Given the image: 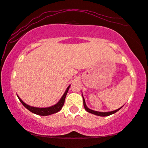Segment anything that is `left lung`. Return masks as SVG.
<instances>
[{"label": "left lung", "mask_w": 148, "mask_h": 148, "mask_svg": "<svg viewBox=\"0 0 148 148\" xmlns=\"http://www.w3.org/2000/svg\"><path fill=\"white\" fill-rule=\"evenodd\" d=\"M83 106H84V108L85 110H86L88 112H90L91 114H95V115H97V116H110L111 114H114L116 112H118L119 110L123 108V106L121 108H119V109L116 110H114V111H112V112H97V111H94V110H90V108H88V107L86 106V103H85V101L84 99V98L83 97Z\"/></svg>", "instance_id": "left-lung-1"}]
</instances>
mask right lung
<instances>
[{
  "label": "right lung",
  "mask_w": 148,
  "mask_h": 148,
  "mask_svg": "<svg viewBox=\"0 0 148 148\" xmlns=\"http://www.w3.org/2000/svg\"><path fill=\"white\" fill-rule=\"evenodd\" d=\"M69 87H70V85H69V86L67 87V90H65L63 97H61V99H60V101H58L56 104H55L54 106H52L51 107H48V108H35V107L30 106L29 105L26 104V103L23 102V101L21 99V98H19L18 95L17 97L18 98L19 101H21V103L25 106V108H26L27 109L29 110V111L32 112V113L40 116H48L52 114L58 112H59L60 110L62 109V108H63L64 105V103H65V97H66V95L67 94V92H68L69 90Z\"/></svg>",
  "instance_id": "right-lung-1"
}]
</instances>
